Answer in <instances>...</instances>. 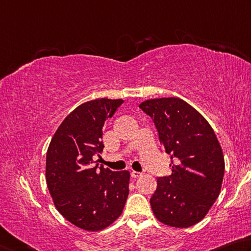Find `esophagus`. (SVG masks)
Listing matches in <instances>:
<instances>
[{"mask_svg": "<svg viewBox=\"0 0 251 251\" xmlns=\"http://www.w3.org/2000/svg\"><path fill=\"white\" fill-rule=\"evenodd\" d=\"M141 175H142V173L137 172V171H132V172H131V176H132L133 178H138L141 176Z\"/></svg>", "mask_w": 251, "mask_h": 251, "instance_id": "34e87169", "label": "esophagus"}]
</instances>
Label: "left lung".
<instances>
[{"instance_id": "obj_1", "label": "left lung", "mask_w": 251, "mask_h": 251, "mask_svg": "<svg viewBox=\"0 0 251 251\" xmlns=\"http://www.w3.org/2000/svg\"><path fill=\"white\" fill-rule=\"evenodd\" d=\"M139 107L153 119L172 161V175L157 178L150 200L153 214L171 227L195 225L222 190L225 160L216 134L195 108L179 98L149 99Z\"/></svg>"}]
</instances>
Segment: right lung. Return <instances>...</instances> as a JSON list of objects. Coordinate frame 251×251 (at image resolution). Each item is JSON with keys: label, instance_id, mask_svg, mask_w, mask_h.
Listing matches in <instances>:
<instances>
[{"label": "right lung", "instance_id": "add662e5", "mask_svg": "<svg viewBox=\"0 0 251 251\" xmlns=\"http://www.w3.org/2000/svg\"><path fill=\"white\" fill-rule=\"evenodd\" d=\"M123 103L101 98L73 110L56 130L46 154V183L55 207L69 223L99 231L122 214L129 195V171L95 166L103 150L102 128Z\"/></svg>", "mask_w": 251, "mask_h": 251}]
</instances>
